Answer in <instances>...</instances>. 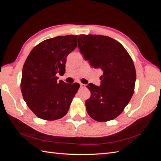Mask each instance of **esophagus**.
I'll return each instance as SVG.
<instances>
[{"label":"esophagus","mask_w":161,"mask_h":161,"mask_svg":"<svg viewBox=\"0 0 161 161\" xmlns=\"http://www.w3.org/2000/svg\"><path fill=\"white\" fill-rule=\"evenodd\" d=\"M80 87L81 88H85V85H84V84H82V83H80Z\"/></svg>","instance_id":"34e87169"}]
</instances>
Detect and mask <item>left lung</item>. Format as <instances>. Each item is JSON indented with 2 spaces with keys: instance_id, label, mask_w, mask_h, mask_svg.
Wrapping results in <instances>:
<instances>
[{
  "instance_id": "1",
  "label": "left lung",
  "mask_w": 161,
  "mask_h": 161,
  "mask_svg": "<svg viewBox=\"0 0 161 161\" xmlns=\"http://www.w3.org/2000/svg\"><path fill=\"white\" fill-rule=\"evenodd\" d=\"M78 47L92 68L103 72L99 86H86L91 91L85 101L86 111L97 121L115 119L132 97L136 80L132 59L119 42L102 35H80Z\"/></svg>"
}]
</instances>
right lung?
I'll return each instance as SVG.
<instances>
[{
  "label": "right lung",
  "instance_id": "add662e5",
  "mask_svg": "<svg viewBox=\"0 0 161 161\" xmlns=\"http://www.w3.org/2000/svg\"><path fill=\"white\" fill-rule=\"evenodd\" d=\"M77 36H58L39 43L23 67L21 90L27 106L39 118L56 120L69 110L80 85L57 81L64 75L66 57L77 46Z\"/></svg>",
  "mask_w": 161,
  "mask_h": 161
}]
</instances>
